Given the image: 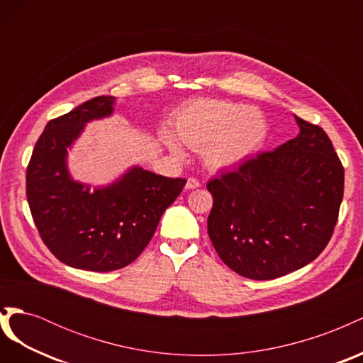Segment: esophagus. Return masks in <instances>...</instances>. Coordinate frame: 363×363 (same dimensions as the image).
<instances>
[{
    "instance_id": "34e87169",
    "label": "esophagus",
    "mask_w": 363,
    "mask_h": 363,
    "mask_svg": "<svg viewBox=\"0 0 363 363\" xmlns=\"http://www.w3.org/2000/svg\"><path fill=\"white\" fill-rule=\"evenodd\" d=\"M200 186H201L200 180H196L194 177L188 179V182H186V189H196V188H200Z\"/></svg>"
}]
</instances>
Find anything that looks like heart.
Listing matches in <instances>:
<instances>
[{
  "label": "heart",
  "mask_w": 363,
  "mask_h": 363,
  "mask_svg": "<svg viewBox=\"0 0 363 363\" xmlns=\"http://www.w3.org/2000/svg\"><path fill=\"white\" fill-rule=\"evenodd\" d=\"M174 125L184 145L203 148L204 162L212 168L244 162L268 136L267 118L257 107L213 98H200L183 106L175 113ZM163 139L172 152L182 155V147L171 133H164Z\"/></svg>",
  "instance_id": "heart-1"
}]
</instances>
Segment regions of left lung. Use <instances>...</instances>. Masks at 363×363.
Here are the masks:
<instances>
[{
  "label": "left lung",
  "instance_id": "left-lung-1",
  "mask_svg": "<svg viewBox=\"0 0 363 363\" xmlns=\"http://www.w3.org/2000/svg\"><path fill=\"white\" fill-rule=\"evenodd\" d=\"M300 135L207 183V233L225 265L252 280L306 267L332 239L344 196V167L330 138L295 116Z\"/></svg>",
  "mask_w": 363,
  "mask_h": 363
}]
</instances>
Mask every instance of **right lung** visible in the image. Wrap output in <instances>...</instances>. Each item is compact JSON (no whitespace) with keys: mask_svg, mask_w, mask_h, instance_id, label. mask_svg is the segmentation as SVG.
Masks as SVG:
<instances>
[{"mask_svg":"<svg viewBox=\"0 0 363 363\" xmlns=\"http://www.w3.org/2000/svg\"><path fill=\"white\" fill-rule=\"evenodd\" d=\"M113 112V96H95L51 119L27 167V201L47 248L65 265L107 272L136 260L160 216L183 191L186 179L142 168L94 192L71 180L67 148L91 119Z\"/></svg>","mask_w":363,"mask_h":363,"instance_id":"obj_1","label":"right lung"}]
</instances>
